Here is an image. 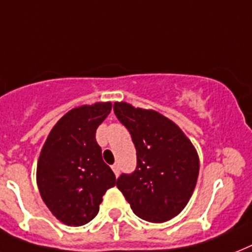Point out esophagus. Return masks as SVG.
Masks as SVG:
<instances>
[{"instance_id":"34e87169","label":"esophagus","mask_w":252,"mask_h":252,"mask_svg":"<svg viewBox=\"0 0 252 252\" xmlns=\"http://www.w3.org/2000/svg\"><path fill=\"white\" fill-rule=\"evenodd\" d=\"M112 168V171H114V173H115V176L116 177H118V176H119V173H120V168H119V165L118 164H114L111 167Z\"/></svg>"}]
</instances>
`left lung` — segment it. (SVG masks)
<instances>
[{"label": "left lung", "instance_id": "1", "mask_svg": "<svg viewBox=\"0 0 252 252\" xmlns=\"http://www.w3.org/2000/svg\"><path fill=\"white\" fill-rule=\"evenodd\" d=\"M114 112L129 130L137 151L136 169L120 175L118 189L138 218L150 222L175 218L197 184V151L175 123L157 111L116 102Z\"/></svg>", "mask_w": 252, "mask_h": 252}]
</instances>
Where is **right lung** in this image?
Here are the masks:
<instances>
[{"instance_id":"obj_1","label":"right lung","mask_w":252,"mask_h":252,"mask_svg":"<svg viewBox=\"0 0 252 252\" xmlns=\"http://www.w3.org/2000/svg\"><path fill=\"white\" fill-rule=\"evenodd\" d=\"M111 103L73 108L49 134L37 163V185L45 204L69 226L87 224L97 216L102 197L116 177L102 159L98 126Z\"/></svg>"}]
</instances>
